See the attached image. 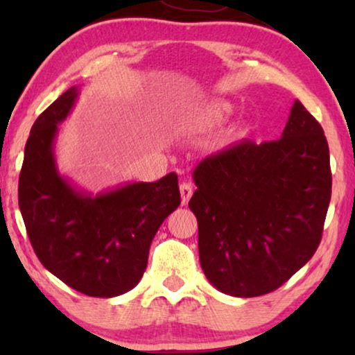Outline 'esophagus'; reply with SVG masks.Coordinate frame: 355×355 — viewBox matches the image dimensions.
<instances>
[{
	"label": "esophagus",
	"mask_w": 355,
	"mask_h": 355,
	"mask_svg": "<svg viewBox=\"0 0 355 355\" xmlns=\"http://www.w3.org/2000/svg\"><path fill=\"white\" fill-rule=\"evenodd\" d=\"M179 191H181V198H182V205H187L189 200H191L192 193H193V187L191 182H182L179 186Z\"/></svg>",
	"instance_id": "1"
}]
</instances>
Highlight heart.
Instances as JSON below:
<instances>
[{
    "label": "heart",
    "mask_w": 355,
    "mask_h": 355,
    "mask_svg": "<svg viewBox=\"0 0 355 355\" xmlns=\"http://www.w3.org/2000/svg\"><path fill=\"white\" fill-rule=\"evenodd\" d=\"M232 111V106L230 103H216L210 108V116L213 119H225L230 116Z\"/></svg>",
    "instance_id": "heart-1"
}]
</instances>
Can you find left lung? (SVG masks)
Returning <instances> with one entry per match:
<instances>
[{"label": "left lung", "mask_w": 355, "mask_h": 355, "mask_svg": "<svg viewBox=\"0 0 355 355\" xmlns=\"http://www.w3.org/2000/svg\"><path fill=\"white\" fill-rule=\"evenodd\" d=\"M189 208L207 279L234 297L284 284L317 250L331 198L322 125L294 101L281 139H245L203 158Z\"/></svg>", "instance_id": "left-lung-1"}]
</instances>
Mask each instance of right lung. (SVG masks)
<instances>
[{
  "mask_svg": "<svg viewBox=\"0 0 355 355\" xmlns=\"http://www.w3.org/2000/svg\"><path fill=\"white\" fill-rule=\"evenodd\" d=\"M79 89L71 87L32 125L19 176L31 244L45 268L90 297H116L137 286L155 234L181 203L176 173L92 196L56 166L58 124L69 116Z\"/></svg>",
  "mask_w": 355,
  "mask_h": 355,
  "instance_id": "right-lung-1",
  "label": "right lung"
}]
</instances>
